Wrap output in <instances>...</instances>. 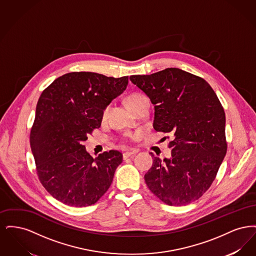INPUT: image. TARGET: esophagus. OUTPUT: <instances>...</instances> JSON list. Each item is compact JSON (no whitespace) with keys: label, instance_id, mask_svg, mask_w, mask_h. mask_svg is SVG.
Listing matches in <instances>:
<instances>
[{"label":"esophagus","instance_id":"esophagus-1","mask_svg":"<svg viewBox=\"0 0 256 256\" xmlns=\"http://www.w3.org/2000/svg\"><path fill=\"white\" fill-rule=\"evenodd\" d=\"M137 152L136 150H130V152H124L122 154V158L124 159L128 158H132V156H134V154H136Z\"/></svg>","mask_w":256,"mask_h":256}]
</instances>
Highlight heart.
<instances>
[{
	"instance_id": "heart-1",
	"label": "heart",
	"mask_w": 256,
	"mask_h": 256,
	"mask_svg": "<svg viewBox=\"0 0 256 256\" xmlns=\"http://www.w3.org/2000/svg\"><path fill=\"white\" fill-rule=\"evenodd\" d=\"M145 98L144 95H142V94H139V93H134V94H132V95H130L128 98H126V104H128V106L130 108V106H132L134 104H135L136 102H138V100H140L141 98ZM108 111H110V106H106L104 110H102V117L104 119V118H106V116H108Z\"/></svg>"
}]
</instances>
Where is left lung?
<instances>
[{"label": "left lung", "instance_id": "1", "mask_svg": "<svg viewBox=\"0 0 256 256\" xmlns=\"http://www.w3.org/2000/svg\"><path fill=\"white\" fill-rule=\"evenodd\" d=\"M130 78L154 104V130L174 137L170 158L150 152L146 186L168 206L198 200L214 182L228 150L226 114L216 93L206 80L178 68Z\"/></svg>", "mask_w": 256, "mask_h": 256}]
</instances>
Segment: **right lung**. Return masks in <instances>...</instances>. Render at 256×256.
Instances as JSON below:
<instances>
[{"label": "right lung", "mask_w": 256, "mask_h": 256, "mask_svg": "<svg viewBox=\"0 0 256 256\" xmlns=\"http://www.w3.org/2000/svg\"><path fill=\"white\" fill-rule=\"evenodd\" d=\"M128 84V76L72 72L54 80L40 95L30 148L40 182L62 204L89 206L108 190L122 154L111 150L93 158L82 143L100 126L102 110Z\"/></svg>", "instance_id": "1"}]
</instances>
